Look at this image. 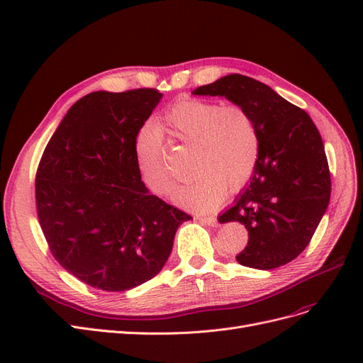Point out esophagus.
Returning <instances> with one entry per match:
<instances>
[{
  "label": "esophagus",
  "instance_id": "1",
  "mask_svg": "<svg viewBox=\"0 0 363 363\" xmlns=\"http://www.w3.org/2000/svg\"><path fill=\"white\" fill-rule=\"evenodd\" d=\"M196 219H199L200 223L207 224V225H211V227H216V225H218L216 218H213V216H199Z\"/></svg>",
  "mask_w": 363,
  "mask_h": 363
}]
</instances>
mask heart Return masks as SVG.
<instances>
[{"label": "heart", "mask_w": 363, "mask_h": 363, "mask_svg": "<svg viewBox=\"0 0 363 363\" xmlns=\"http://www.w3.org/2000/svg\"><path fill=\"white\" fill-rule=\"evenodd\" d=\"M169 135L192 147V177L175 192L174 200L186 208L211 212L230 192L244 188L256 169L260 139L255 119L238 104L221 106L204 100L175 103L163 116ZM136 162L148 188L162 196L172 192L174 175L163 156L159 131L147 125L135 144Z\"/></svg>", "instance_id": "b5f03b06"}]
</instances>
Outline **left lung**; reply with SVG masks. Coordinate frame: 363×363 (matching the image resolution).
<instances>
[{"label": "left lung", "mask_w": 363, "mask_h": 363, "mask_svg": "<svg viewBox=\"0 0 363 363\" xmlns=\"http://www.w3.org/2000/svg\"><path fill=\"white\" fill-rule=\"evenodd\" d=\"M192 94L224 96L255 119L260 139L256 169L218 221H238L248 230V245L236 256L240 265H286L309 245L330 201V171L320 131L300 107L245 75L221 77Z\"/></svg>", "instance_id": "obj_1"}]
</instances>
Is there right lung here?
I'll return each mask as SVG.
<instances>
[{"mask_svg": "<svg viewBox=\"0 0 363 363\" xmlns=\"http://www.w3.org/2000/svg\"><path fill=\"white\" fill-rule=\"evenodd\" d=\"M162 96L156 89L87 94L42 155V232L54 259L92 288L123 292L157 276L177 228L192 219L140 180L136 138Z\"/></svg>", "mask_w": 363, "mask_h": 363, "instance_id": "right-lung-1", "label": "right lung"}]
</instances>
